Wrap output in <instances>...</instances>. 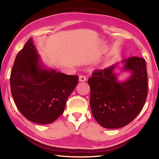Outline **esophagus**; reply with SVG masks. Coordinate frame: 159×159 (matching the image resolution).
Segmentation results:
<instances>
[{"label":"esophagus","instance_id":"1","mask_svg":"<svg viewBox=\"0 0 159 159\" xmlns=\"http://www.w3.org/2000/svg\"><path fill=\"white\" fill-rule=\"evenodd\" d=\"M87 80V78L85 76L80 75L79 76V81L80 82H85Z\"/></svg>","mask_w":159,"mask_h":159}]
</instances>
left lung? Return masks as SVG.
<instances>
[{"mask_svg":"<svg viewBox=\"0 0 159 159\" xmlns=\"http://www.w3.org/2000/svg\"><path fill=\"white\" fill-rule=\"evenodd\" d=\"M123 70L130 71V77L119 82L113 72L117 63L95 70L88 80L90 107L100 126L115 129L126 126L142 110L148 95L146 61L138 57L124 59Z\"/></svg>","mask_w":159,"mask_h":159,"instance_id":"1","label":"left lung"}]
</instances>
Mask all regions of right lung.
<instances>
[{"mask_svg":"<svg viewBox=\"0 0 159 159\" xmlns=\"http://www.w3.org/2000/svg\"><path fill=\"white\" fill-rule=\"evenodd\" d=\"M79 76L46 70L33 39L17 55L10 76L13 100L26 119L39 124L55 121L65 109Z\"/></svg>","mask_w":159,"mask_h":159,"instance_id":"add662e5","label":"right lung"}]
</instances>
